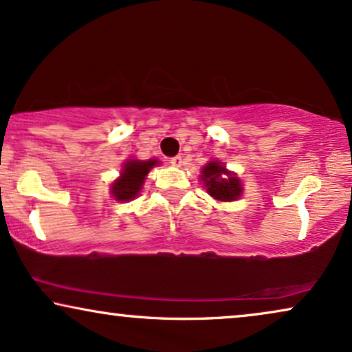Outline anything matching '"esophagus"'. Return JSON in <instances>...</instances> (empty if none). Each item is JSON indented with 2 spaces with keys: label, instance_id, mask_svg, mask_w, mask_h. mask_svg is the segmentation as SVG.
Wrapping results in <instances>:
<instances>
[{
  "label": "esophagus",
  "instance_id": "34e87169",
  "mask_svg": "<svg viewBox=\"0 0 352 352\" xmlns=\"http://www.w3.org/2000/svg\"><path fill=\"white\" fill-rule=\"evenodd\" d=\"M170 163L173 166H181L182 165V157H181V155H176V157L170 158Z\"/></svg>",
  "mask_w": 352,
  "mask_h": 352
}]
</instances>
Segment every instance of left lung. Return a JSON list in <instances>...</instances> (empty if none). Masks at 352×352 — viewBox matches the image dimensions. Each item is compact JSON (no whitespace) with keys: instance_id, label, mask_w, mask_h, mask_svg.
I'll return each mask as SVG.
<instances>
[{"instance_id":"1","label":"left lung","mask_w":352,"mask_h":352,"mask_svg":"<svg viewBox=\"0 0 352 352\" xmlns=\"http://www.w3.org/2000/svg\"><path fill=\"white\" fill-rule=\"evenodd\" d=\"M223 175L227 177L223 178ZM202 179L205 187H207V192L217 200L230 202V200H236L243 192L239 179L234 175H231L230 171H226V168L218 162H210L204 168Z\"/></svg>"}]
</instances>
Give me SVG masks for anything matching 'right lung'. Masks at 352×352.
I'll list each match as a JSON object with an SVG mask.
<instances>
[{
    "mask_svg": "<svg viewBox=\"0 0 352 352\" xmlns=\"http://www.w3.org/2000/svg\"><path fill=\"white\" fill-rule=\"evenodd\" d=\"M157 165V160H148V162H127L124 170L121 173L120 179H116L115 184L111 186V192L115 195L116 200H132L142 189L144 179L147 176V173Z\"/></svg>",
    "mask_w": 352,
    "mask_h": 352,
    "instance_id": "1",
    "label": "right lung"
}]
</instances>
